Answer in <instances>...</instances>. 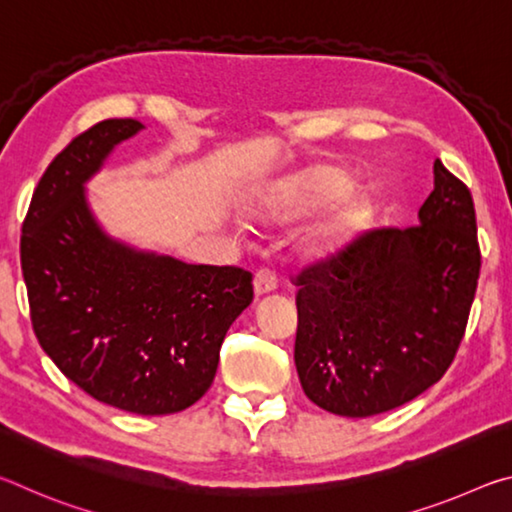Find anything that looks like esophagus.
I'll return each mask as SVG.
<instances>
[{"label": "esophagus", "instance_id": "obj_1", "mask_svg": "<svg viewBox=\"0 0 512 512\" xmlns=\"http://www.w3.org/2000/svg\"><path fill=\"white\" fill-rule=\"evenodd\" d=\"M255 293L257 296H264V293H271L275 289L277 284V277H275V271L271 266H262L259 271L255 273Z\"/></svg>", "mask_w": 512, "mask_h": 512}]
</instances>
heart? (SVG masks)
<instances>
[{
	"mask_svg": "<svg viewBox=\"0 0 512 512\" xmlns=\"http://www.w3.org/2000/svg\"><path fill=\"white\" fill-rule=\"evenodd\" d=\"M345 178L339 171L334 169H318L311 171L293 189L291 198V210H305V207H314L329 201V198L339 196L345 192ZM363 219H366V212L359 203H348L343 205L341 210L329 214L323 223H318L314 230L309 232L305 239V250L311 257H323L339 250L341 246L348 244V241L357 235Z\"/></svg>",
	"mask_w": 512,
	"mask_h": 512,
	"instance_id": "obj_1",
	"label": "heart"
}]
</instances>
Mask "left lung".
Here are the masks:
<instances>
[{
	"label": "left lung",
	"mask_w": 512,
	"mask_h": 512,
	"mask_svg": "<svg viewBox=\"0 0 512 512\" xmlns=\"http://www.w3.org/2000/svg\"><path fill=\"white\" fill-rule=\"evenodd\" d=\"M420 225L363 232L302 266L296 359L311 402L368 418L411 402L445 375L481 271L472 194L433 162Z\"/></svg>",
	"instance_id": "1"
}]
</instances>
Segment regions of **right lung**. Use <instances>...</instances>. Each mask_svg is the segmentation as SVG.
<instances>
[{"label": "right lung", "instance_id": "1", "mask_svg": "<svg viewBox=\"0 0 512 512\" xmlns=\"http://www.w3.org/2000/svg\"><path fill=\"white\" fill-rule=\"evenodd\" d=\"M140 128L99 121L51 160L24 216L20 262L33 332L58 370L115 409L167 415L212 386L225 332L253 302V273L103 235L83 183Z\"/></svg>", "mask_w": 512, "mask_h": 512}]
</instances>
